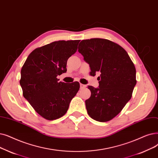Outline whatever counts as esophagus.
<instances>
[{
  "instance_id": "esophagus-1",
  "label": "esophagus",
  "mask_w": 158,
  "mask_h": 158,
  "mask_svg": "<svg viewBox=\"0 0 158 158\" xmlns=\"http://www.w3.org/2000/svg\"><path fill=\"white\" fill-rule=\"evenodd\" d=\"M80 88H81V89H83V88H86V85H85L83 84H80Z\"/></svg>"
}]
</instances>
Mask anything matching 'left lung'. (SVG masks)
<instances>
[{
	"label": "left lung",
	"instance_id": "8db88e82",
	"mask_svg": "<svg viewBox=\"0 0 158 158\" xmlns=\"http://www.w3.org/2000/svg\"><path fill=\"white\" fill-rule=\"evenodd\" d=\"M78 52L90 65L92 75L100 73L99 87H88L91 91L85 101L88 114L98 121L111 120L132 98L136 85L134 64L124 48L107 39L81 40Z\"/></svg>",
	"mask_w": 158,
	"mask_h": 158
}]
</instances>
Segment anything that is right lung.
Returning <instances> with one entry per match:
<instances>
[{"mask_svg": "<svg viewBox=\"0 0 158 158\" xmlns=\"http://www.w3.org/2000/svg\"><path fill=\"white\" fill-rule=\"evenodd\" d=\"M80 40H59L34 50L22 68L20 85L23 96L46 119L63 116L76 95L78 82L66 84L57 77L66 72L68 58L76 52Z\"/></svg>", "mask_w": 158, "mask_h": 158, "instance_id": "1", "label": "right lung"}]
</instances>
